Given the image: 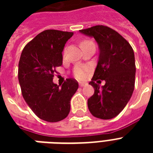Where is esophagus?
<instances>
[{"mask_svg":"<svg viewBox=\"0 0 153 153\" xmlns=\"http://www.w3.org/2000/svg\"><path fill=\"white\" fill-rule=\"evenodd\" d=\"M86 83H83V82H79V86H80V87H82V86H86Z\"/></svg>","mask_w":153,"mask_h":153,"instance_id":"esophagus-1","label":"esophagus"}]
</instances>
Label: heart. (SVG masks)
<instances>
[{
    "label": "heart",
    "mask_w": 153,
    "mask_h": 153,
    "mask_svg": "<svg viewBox=\"0 0 153 153\" xmlns=\"http://www.w3.org/2000/svg\"><path fill=\"white\" fill-rule=\"evenodd\" d=\"M89 42H91L90 40H84L81 43V45L84 44H87ZM87 71H88V69L86 68V67H76L75 69H74V76L76 77L78 79H83L86 78V74H87Z\"/></svg>",
    "instance_id": "b5f03b06"
}]
</instances>
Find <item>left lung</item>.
Here are the masks:
<instances>
[{
    "mask_svg": "<svg viewBox=\"0 0 153 153\" xmlns=\"http://www.w3.org/2000/svg\"><path fill=\"white\" fill-rule=\"evenodd\" d=\"M79 32L95 39L99 55L93 79L94 94L87 101L91 114L108 120L117 116L132 97L135 84L134 52L126 39L112 28L96 25ZM105 80L100 87L96 80Z\"/></svg>",
    "mask_w": 153,
    "mask_h": 153,
    "instance_id": "obj_1",
    "label": "left lung"
}]
</instances>
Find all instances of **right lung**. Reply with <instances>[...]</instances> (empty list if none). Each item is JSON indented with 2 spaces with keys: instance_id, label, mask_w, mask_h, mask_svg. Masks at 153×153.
Returning a JSON list of instances; mask_svg holds the SVG:
<instances>
[{
  "instance_id": "right-lung-1",
  "label": "right lung",
  "mask_w": 153,
  "mask_h": 153,
  "mask_svg": "<svg viewBox=\"0 0 153 153\" xmlns=\"http://www.w3.org/2000/svg\"><path fill=\"white\" fill-rule=\"evenodd\" d=\"M73 32L46 30L25 47L18 66V79L24 99L38 117L48 122L66 118L71 99L79 88L68 79L58 86L53 82L55 67L62 64V52Z\"/></svg>"
}]
</instances>
